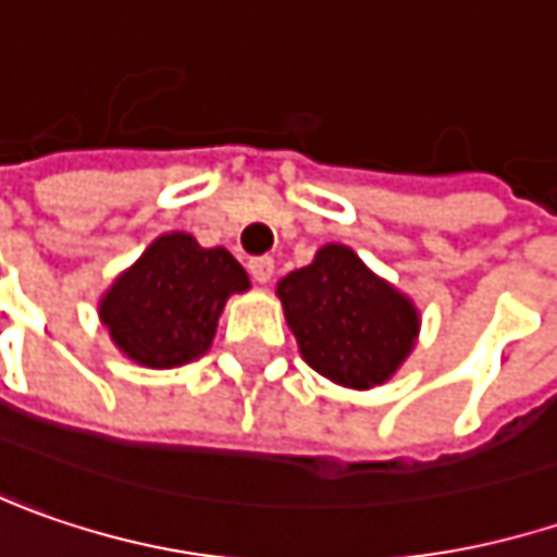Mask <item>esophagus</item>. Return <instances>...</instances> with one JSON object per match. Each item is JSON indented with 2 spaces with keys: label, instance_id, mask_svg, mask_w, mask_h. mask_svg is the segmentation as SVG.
<instances>
[{
  "label": "esophagus",
  "instance_id": "1",
  "mask_svg": "<svg viewBox=\"0 0 557 557\" xmlns=\"http://www.w3.org/2000/svg\"><path fill=\"white\" fill-rule=\"evenodd\" d=\"M248 274L255 277V283H268V280L274 277V258H268V255L251 258L248 261Z\"/></svg>",
  "mask_w": 557,
  "mask_h": 557
}]
</instances>
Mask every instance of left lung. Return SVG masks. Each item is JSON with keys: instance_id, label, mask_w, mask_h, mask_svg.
Masks as SVG:
<instances>
[{"instance_id": "1", "label": "left lung", "mask_w": 557, "mask_h": 557, "mask_svg": "<svg viewBox=\"0 0 557 557\" xmlns=\"http://www.w3.org/2000/svg\"><path fill=\"white\" fill-rule=\"evenodd\" d=\"M277 299L302 359L318 375L369 391L407 362L419 341L416 302L341 243L277 283Z\"/></svg>"}]
</instances>
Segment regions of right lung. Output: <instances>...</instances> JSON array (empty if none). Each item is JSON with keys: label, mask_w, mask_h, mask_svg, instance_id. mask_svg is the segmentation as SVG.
Instances as JSON below:
<instances>
[{"label": "right lung", "mask_w": 557, "mask_h": 557, "mask_svg": "<svg viewBox=\"0 0 557 557\" xmlns=\"http://www.w3.org/2000/svg\"><path fill=\"white\" fill-rule=\"evenodd\" d=\"M251 286L226 248L198 246L188 233L157 236L100 296V321L115 349L145 369L201 359L233 293Z\"/></svg>", "instance_id": "1"}]
</instances>
